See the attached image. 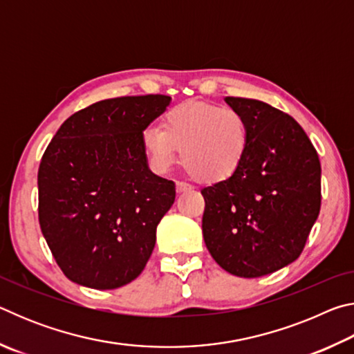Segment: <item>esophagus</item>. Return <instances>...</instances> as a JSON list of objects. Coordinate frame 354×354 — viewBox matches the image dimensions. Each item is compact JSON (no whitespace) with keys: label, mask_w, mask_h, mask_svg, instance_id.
<instances>
[{"label":"esophagus","mask_w":354,"mask_h":354,"mask_svg":"<svg viewBox=\"0 0 354 354\" xmlns=\"http://www.w3.org/2000/svg\"><path fill=\"white\" fill-rule=\"evenodd\" d=\"M192 190V185L185 183H176V194H184V192Z\"/></svg>","instance_id":"34e87169"}]
</instances>
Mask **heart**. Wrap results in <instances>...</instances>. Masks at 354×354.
<instances>
[{"label": "heart", "instance_id": "obj_1", "mask_svg": "<svg viewBox=\"0 0 354 354\" xmlns=\"http://www.w3.org/2000/svg\"><path fill=\"white\" fill-rule=\"evenodd\" d=\"M250 145L245 117L232 107L187 101L167 111L160 129L142 133V148L151 169L167 173L179 159L198 181L217 184L241 170Z\"/></svg>", "mask_w": 354, "mask_h": 354}]
</instances>
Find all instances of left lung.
Instances as JSON below:
<instances>
[{
	"mask_svg": "<svg viewBox=\"0 0 354 354\" xmlns=\"http://www.w3.org/2000/svg\"><path fill=\"white\" fill-rule=\"evenodd\" d=\"M225 101L247 120L250 145L234 176L201 190L203 237L223 270L259 278L301 254L320 212L322 167L290 115L259 100Z\"/></svg>",
	"mask_w": 354,
	"mask_h": 354,
	"instance_id": "8db88e82",
	"label": "left lung"
}]
</instances>
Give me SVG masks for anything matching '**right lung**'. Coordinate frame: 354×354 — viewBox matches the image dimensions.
Here are the masks:
<instances>
[{"label": "right lung", "instance_id": "obj_1", "mask_svg": "<svg viewBox=\"0 0 354 354\" xmlns=\"http://www.w3.org/2000/svg\"><path fill=\"white\" fill-rule=\"evenodd\" d=\"M171 98L98 101L62 123L37 175L39 221L70 281L98 290L143 272L156 227L175 203V183L149 170L142 133Z\"/></svg>", "mask_w": 354, "mask_h": 354}]
</instances>
